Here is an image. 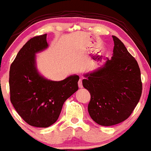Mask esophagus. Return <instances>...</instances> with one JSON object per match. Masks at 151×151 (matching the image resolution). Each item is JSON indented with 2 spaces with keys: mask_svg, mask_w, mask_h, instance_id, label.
Listing matches in <instances>:
<instances>
[{
  "mask_svg": "<svg viewBox=\"0 0 151 151\" xmlns=\"http://www.w3.org/2000/svg\"><path fill=\"white\" fill-rule=\"evenodd\" d=\"M78 86H79V88H82V87H83V85H82V81L81 79H79V82H78Z\"/></svg>",
  "mask_w": 151,
  "mask_h": 151,
  "instance_id": "esophagus-1",
  "label": "esophagus"
}]
</instances>
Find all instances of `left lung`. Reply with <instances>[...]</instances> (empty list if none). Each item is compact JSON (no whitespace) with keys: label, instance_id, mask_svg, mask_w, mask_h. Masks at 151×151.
<instances>
[{"label":"left lung","instance_id":"obj_1","mask_svg":"<svg viewBox=\"0 0 151 151\" xmlns=\"http://www.w3.org/2000/svg\"><path fill=\"white\" fill-rule=\"evenodd\" d=\"M112 39L115 46L112 58H106L102 67L84 74L82 80L91 95L89 115L102 126L117 125L128 118L142 94L137 61L118 38L112 36Z\"/></svg>","mask_w":151,"mask_h":151}]
</instances>
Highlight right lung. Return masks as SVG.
Instances as JSON below:
<instances>
[{"instance_id": "right-lung-1", "label": "right lung", "mask_w": 151, "mask_h": 151, "mask_svg": "<svg viewBox=\"0 0 151 151\" xmlns=\"http://www.w3.org/2000/svg\"><path fill=\"white\" fill-rule=\"evenodd\" d=\"M46 34L29 40L11 65V102L25 122L31 126L47 127L59 118L64 102L78 90V75L51 81L39 74L36 54L48 47Z\"/></svg>"}]
</instances>
